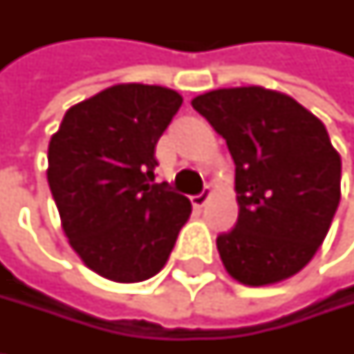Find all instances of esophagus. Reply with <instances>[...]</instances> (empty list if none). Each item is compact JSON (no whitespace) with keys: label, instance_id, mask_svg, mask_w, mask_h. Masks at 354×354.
Segmentation results:
<instances>
[{"label":"esophagus","instance_id":"esophagus-1","mask_svg":"<svg viewBox=\"0 0 354 354\" xmlns=\"http://www.w3.org/2000/svg\"><path fill=\"white\" fill-rule=\"evenodd\" d=\"M208 198H210V189L206 187L204 192H200V194H196V196H192V204L196 206V208H202L206 202H208Z\"/></svg>","mask_w":354,"mask_h":354}]
</instances>
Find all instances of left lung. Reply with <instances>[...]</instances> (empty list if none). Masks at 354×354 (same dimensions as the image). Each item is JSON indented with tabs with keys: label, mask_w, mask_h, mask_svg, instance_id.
<instances>
[{
	"label": "left lung",
	"mask_w": 354,
	"mask_h": 354,
	"mask_svg": "<svg viewBox=\"0 0 354 354\" xmlns=\"http://www.w3.org/2000/svg\"><path fill=\"white\" fill-rule=\"evenodd\" d=\"M192 106L236 162L238 221L216 238L227 273L246 286L298 273L326 240L340 202L342 160L324 122L263 87L208 91Z\"/></svg>",
	"instance_id": "obj_1"
}]
</instances>
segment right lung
<instances>
[{
	"mask_svg": "<svg viewBox=\"0 0 354 354\" xmlns=\"http://www.w3.org/2000/svg\"><path fill=\"white\" fill-rule=\"evenodd\" d=\"M183 97L158 85H114L73 106L50 142L48 183L64 234L97 275L133 283L156 275L192 212L154 183L156 144Z\"/></svg>",
	"mask_w": 354,
	"mask_h": 354,
	"instance_id": "obj_1",
	"label": "right lung"
}]
</instances>
